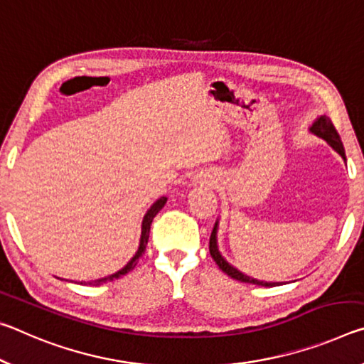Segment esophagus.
Instances as JSON below:
<instances>
[{
	"label": "esophagus",
	"instance_id": "obj_1",
	"mask_svg": "<svg viewBox=\"0 0 364 364\" xmlns=\"http://www.w3.org/2000/svg\"><path fill=\"white\" fill-rule=\"evenodd\" d=\"M193 182H206V178H203V177H198V176H196L195 178H193Z\"/></svg>",
	"mask_w": 364,
	"mask_h": 364
}]
</instances>
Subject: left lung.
Returning a JSON list of instances; mask_svg holds the SVG:
<instances>
[{
	"label": "left lung",
	"mask_w": 364,
	"mask_h": 364,
	"mask_svg": "<svg viewBox=\"0 0 364 364\" xmlns=\"http://www.w3.org/2000/svg\"><path fill=\"white\" fill-rule=\"evenodd\" d=\"M309 132L314 134L319 139L326 140L329 143V146H332L333 151H337L341 154L343 161H347V156H345V148L342 145V140L341 136H338L336 127H333L332 121L327 116H319L316 121L313 122V126L309 127ZM218 228H219V221H216L214 224V229L211 232V237H210V253L213 256V259L216 261V264L219 266V269L223 272L228 274L232 279H235V281H240V282H247V284H256V285H263V287H274V285H281V282H264V281H258V279H253L247 276V274H243L242 271H238L237 267L232 266L230 263L225 261L224 256L219 252V247H218Z\"/></svg>",
	"instance_id": "left-lung-1"
}]
</instances>
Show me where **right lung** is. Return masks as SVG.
I'll use <instances>...</instances> for the list:
<instances>
[{
    "instance_id": "add662e5",
    "label": "right lung",
    "mask_w": 364,
    "mask_h": 364,
    "mask_svg": "<svg viewBox=\"0 0 364 364\" xmlns=\"http://www.w3.org/2000/svg\"><path fill=\"white\" fill-rule=\"evenodd\" d=\"M166 201H168V198L166 196H161L159 200L154 201V203L150 206V210L146 211L145 216H143V221H141V235H140V243H139V250H136V253L130 258L129 263L122 267V269H119L117 272L111 274V276H106V277H101V279H97V281H92V282H80L83 285H101L108 281H114V279H119L122 276H126V274L129 271H132L134 267L136 266V261H139L140 256L145 253L146 250V243H148V237H150V225L153 223V219L156 214L163 210V206L166 205Z\"/></svg>"
}]
</instances>
